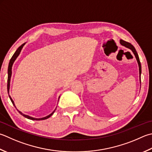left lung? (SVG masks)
Masks as SVG:
<instances>
[{
    "instance_id": "left-lung-1",
    "label": "left lung",
    "mask_w": 152,
    "mask_h": 152,
    "mask_svg": "<svg viewBox=\"0 0 152 152\" xmlns=\"http://www.w3.org/2000/svg\"><path fill=\"white\" fill-rule=\"evenodd\" d=\"M120 43L122 45H123L124 47H127V48L130 49V50H132V51L133 52L135 56H136V60L138 61V66H139V73H140V75H141V72H142V68H141V63H140V59H139V56L137 52H136V50L135 49L134 47L132 45L131 43H130L129 42H126V41H124V40H122L121 39L120 41ZM140 84H141V80H140Z\"/></svg>"
}]
</instances>
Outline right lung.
Returning a JSON list of instances; mask_svg holds the SVG:
<instances>
[{
  "label": "right lung",
  "mask_w": 152,
  "mask_h": 152,
  "mask_svg": "<svg viewBox=\"0 0 152 152\" xmlns=\"http://www.w3.org/2000/svg\"><path fill=\"white\" fill-rule=\"evenodd\" d=\"M24 44H25V43L22 44V45H21L20 47H18V49L16 50V51L14 53V54L13 55V56H12V58H11L10 61V62H9L8 68V82H7L8 93V91H9V88H10V78H11V75H12V64H13V63H14V61L16 60V58H17V56L19 55L20 53V51H21V50H22L23 46L24 45ZM9 97H10V100H11L12 103V104H13V105H14L15 107H16V106H15V105H14V102H13V100L12 99V98L10 97V96H9ZM17 111H18L21 115H23V117H26V118H28V119L35 120V121H40V120H45V119H47V118H49V117H50V116H51L53 113H54V112H55V111H53L51 114L49 115H48V116H47V117H43V118H33V117H29V116H28V115H23V114H22V113H21L20 111H18V109H17Z\"/></svg>",
  "instance_id": "add662e5"
}]
</instances>
